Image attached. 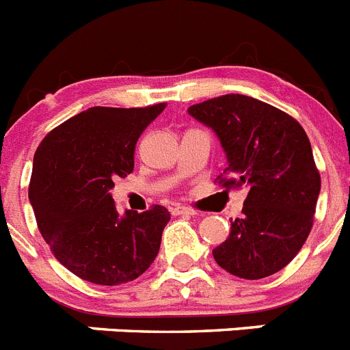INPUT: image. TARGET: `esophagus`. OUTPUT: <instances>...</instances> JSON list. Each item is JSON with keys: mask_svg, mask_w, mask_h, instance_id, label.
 I'll return each instance as SVG.
<instances>
[{"mask_svg": "<svg viewBox=\"0 0 350 350\" xmlns=\"http://www.w3.org/2000/svg\"><path fill=\"white\" fill-rule=\"evenodd\" d=\"M173 215H194L196 210L191 208V206H185V205H175L172 208Z\"/></svg>", "mask_w": 350, "mask_h": 350, "instance_id": "obj_1", "label": "esophagus"}]
</instances>
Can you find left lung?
<instances>
[{"label": "left lung", "mask_w": 350, "mask_h": 350, "mask_svg": "<svg viewBox=\"0 0 350 350\" xmlns=\"http://www.w3.org/2000/svg\"><path fill=\"white\" fill-rule=\"evenodd\" d=\"M189 113L221 138L228 166L215 180L219 187L249 189L242 219H234L213 258L240 279L277 273L295 259L314 226L321 175L307 133L289 113L243 94L196 103Z\"/></svg>", "instance_id": "left-lung-1"}]
</instances>
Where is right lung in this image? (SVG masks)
Wrapping results in <instances>:
<instances>
[{
	"label": "right lung",
	"instance_id": "1",
	"mask_svg": "<svg viewBox=\"0 0 350 350\" xmlns=\"http://www.w3.org/2000/svg\"><path fill=\"white\" fill-rule=\"evenodd\" d=\"M166 103L92 107L47 133L29 182L36 224L52 254L80 279L119 286L156 259L170 212L152 205L120 217L108 191L135 168V147Z\"/></svg>",
	"mask_w": 350,
	"mask_h": 350
}]
</instances>
